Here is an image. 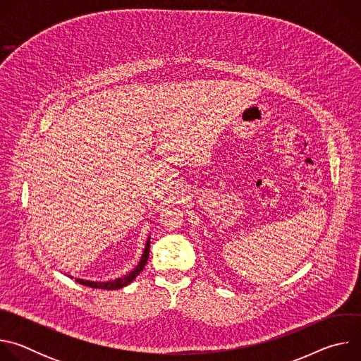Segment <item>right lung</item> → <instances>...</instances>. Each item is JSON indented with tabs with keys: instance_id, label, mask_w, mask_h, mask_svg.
<instances>
[{
	"instance_id": "right-lung-1",
	"label": "right lung",
	"mask_w": 361,
	"mask_h": 361,
	"mask_svg": "<svg viewBox=\"0 0 361 361\" xmlns=\"http://www.w3.org/2000/svg\"><path fill=\"white\" fill-rule=\"evenodd\" d=\"M148 252H149V238L147 240V244H145V248H144V252H142V257H141L138 266L131 273H128L127 276H124L121 279H116V280L107 281V283L87 281V280H80V279H75V281L82 284V286H88V287H92V288H101V290H118V288H123L127 284H130L142 271V269H144V266L147 264V260H148Z\"/></svg>"
}]
</instances>
